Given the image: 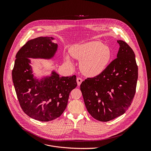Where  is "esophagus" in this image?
Returning <instances> with one entry per match:
<instances>
[{
	"instance_id": "1",
	"label": "esophagus",
	"mask_w": 151,
	"mask_h": 151,
	"mask_svg": "<svg viewBox=\"0 0 151 151\" xmlns=\"http://www.w3.org/2000/svg\"><path fill=\"white\" fill-rule=\"evenodd\" d=\"M82 81H83L82 78H81L80 77L77 78V84H78V86H80V84H81V83H82Z\"/></svg>"
}]
</instances>
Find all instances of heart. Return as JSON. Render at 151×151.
I'll list each match as a JSON object with an SVG mask.
<instances>
[{"instance_id":"b5f03b06","label":"heart","mask_w":151,"mask_h":151,"mask_svg":"<svg viewBox=\"0 0 151 151\" xmlns=\"http://www.w3.org/2000/svg\"><path fill=\"white\" fill-rule=\"evenodd\" d=\"M71 54L81 61L82 72L89 77H95L104 72L112 58L110 47L98 41L77 45L71 49ZM65 59L71 62L68 55L65 56Z\"/></svg>"}]
</instances>
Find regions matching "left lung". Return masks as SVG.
I'll use <instances>...</instances> for the list:
<instances>
[{"instance_id": "8db88e82", "label": "left lung", "mask_w": 151, "mask_h": 151, "mask_svg": "<svg viewBox=\"0 0 151 151\" xmlns=\"http://www.w3.org/2000/svg\"><path fill=\"white\" fill-rule=\"evenodd\" d=\"M117 58L101 74L83 81L80 89L88 113L96 120L109 122L129 109L135 93L138 66L134 52L119 40Z\"/></svg>"}]
</instances>
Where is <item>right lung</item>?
Wrapping results in <instances>:
<instances>
[{
	"label": "right lung",
	"instance_id": "1",
	"mask_svg": "<svg viewBox=\"0 0 151 151\" xmlns=\"http://www.w3.org/2000/svg\"><path fill=\"white\" fill-rule=\"evenodd\" d=\"M52 37H41L28 41L16 54L12 79L24 112L41 122L60 117L65 111L70 92L77 86L76 76L60 77L53 70L50 76L37 78L30 64L32 59H50L58 45Z\"/></svg>",
	"mask_w": 151,
	"mask_h": 151
}]
</instances>
